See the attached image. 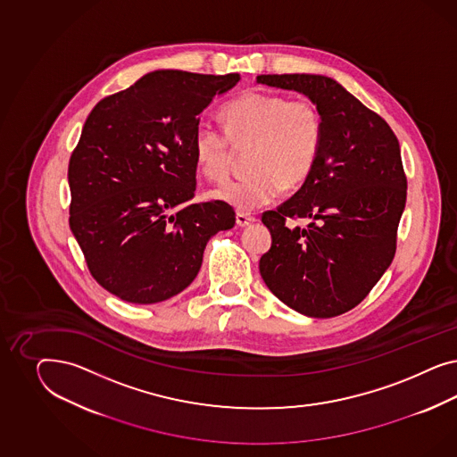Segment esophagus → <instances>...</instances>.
<instances>
[{"label":"esophagus","mask_w":457,"mask_h":457,"mask_svg":"<svg viewBox=\"0 0 457 457\" xmlns=\"http://www.w3.org/2000/svg\"><path fill=\"white\" fill-rule=\"evenodd\" d=\"M254 222V218L251 216V214H246V212H236V224L239 226V228H246L249 224H253Z\"/></svg>","instance_id":"1"}]
</instances>
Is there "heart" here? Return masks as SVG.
Here are the masks:
<instances>
[{"mask_svg":"<svg viewBox=\"0 0 457 457\" xmlns=\"http://www.w3.org/2000/svg\"><path fill=\"white\" fill-rule=\"evenodd\" d=\"M226 130L201 124L193 137L197 169L209 179H222L235 157V145L248 155V176L226 180L211 191L214 199L254 211L271 204L285 186L302 184L319 159L323 124L310 98L246 94L222 109Z\"/></svg>","mask_w":457,"mask_h":457,"instance_id":"1","label":"heart"}]
</instances>
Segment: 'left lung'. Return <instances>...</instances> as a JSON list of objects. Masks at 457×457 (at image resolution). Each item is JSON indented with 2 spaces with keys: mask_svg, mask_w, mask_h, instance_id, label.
I'll use <instances>...</instances> for the list:
<instances>
[{
  "mask_svg": "<svg viewBox=\"0 0 457 457\" xmlns=\"http://www.w3.org/2000/svg\"><path fill=\"white\" fill-rule=\"evenodd\" d=\"M256 82L295 90L321 115L323 134L303 186L262 221L271 248L260 260L266 287L312 319L342 315L386 273L407 197L399 140L387 122L325 75H258ZM308 217V228L288 219Z\"/></svg>",
  "mask_w": 457,
  "mask_h": 457,
  "instance_id": "1",
  "label": "left lung"
}]
</instances>
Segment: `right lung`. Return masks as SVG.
I'll return each instance as SVG.
<instances>
[{"mask_svg": "<svg viewBox=\"0 0 457 457\" xmlns=\"http://www.w3.org/2000/svg\"><path fill=\"white\" fill-rule=\"evenodd\" d=\"M237 73L155 70L100 100L69 164L70 229L98 285L129 303H159L197 277L209 239L235 226L195 191L199 113Z\"/></svg>", "mask_w": 457, "mask_h": 457, "instance_id": "1", "label": "right lung"}]
</instances>
